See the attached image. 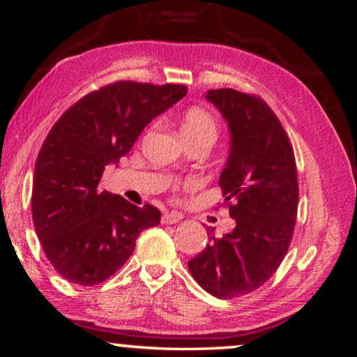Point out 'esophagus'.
Returning <instances> with one entry per match:
<instances>
[{
	"label": "esophagus",
	"mask_w": 357,
	"mask_h": 357,
	"mask_svg": "<svg viewBox=\"0 0 357 357\" xmlns=\"http://www.w3.org/2000/svg\"><path fill=\"white\" fill-rule=\"evenodd\" d=\"M181 219H183V215L178 213H165L162 215V223L164 225H172V223H178Z\"/></svg>",
	"instance_id": "34e87169"
}]
</instances>
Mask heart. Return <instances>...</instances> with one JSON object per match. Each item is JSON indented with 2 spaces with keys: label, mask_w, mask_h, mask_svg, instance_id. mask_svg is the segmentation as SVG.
<instances>
[{
  "label": "heart",
  "mask_w": 357,
  "mask_h": 357,
  "mask_svg": "<svg viewBox=\"0 0 357 357\" xmlns=\"http://www.w3.org/2000/svg\"><path fill=\"white\" fill-rule=\"evenodd\" d=\"M181 132L185 142L209 140L215 142L219 134V126L215 118L202 107H190L181 116Z\"/></svg>",
  "instance_id": "obj_1"
}]
</instances>
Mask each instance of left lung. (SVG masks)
Instances as JSON below:
<instances>
[{"label":"left lung","instance_id":"obj_1","mask_svg":"<svg viewBox=\"0 0 357 357\" xmlns=\"http://www.w3.org/2000/svg\"><path fill=\"white\" fill-rule=\"evenodd\" d=\"M231 130V146L219 185L236 227L223 238L209 236L187 266L198 285L219 299L255 291L285 258L298 215V170L285 129L255 94L211 89Z\"/></svg>","mask_w":357,"mask_h":357}]
</instances>
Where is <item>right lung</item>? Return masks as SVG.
Returning <instances> with one entry per match:
<instances>
[{"label":"right lung","mask_w":357,"mask_h":357,"mask_svg":"<svg viewBox=\"0 0 357 357\" xmlns=\"http://www.w3.org/2000/svg\"><path fill=\"white\" fill-rule=\"evenodd\" d=\"M184 84L114 82L68 108L36 160L31 213L48 261L66 280L93 287L128 261L143 229L160 222L153 204L138 208L99 190L157 114L184 98Z\"/></svg>","instance_id":"1"}]
</instances>
